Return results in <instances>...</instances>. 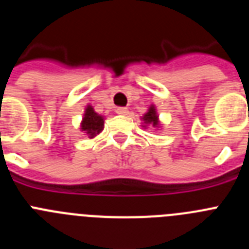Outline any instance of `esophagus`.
Listing matches in <instances>:
<instances>
[{"instance_id": "34e87169", "label": "esophagus", "mask_w": 249, "mask_h": 249, "mask_svg": "<svg viewBox=\"0 0 249 249\" xmlns=\"http://www.w3.org/2000/svg\"><path fill=\"white\" fill-rule=\"evenodd\" d=\"M116 112H117L118 114H127L128 113V108H127V107H117V108H116Z\"/></svg>"}]
</instances>
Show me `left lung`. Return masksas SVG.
Instances as JSON below:
<instances>
[{"instance_id": "8db88e82", "label": "left lung", "mask_w": 249, "mask_h": 249, "mask_svg": "<svg viewBox=\"0 0 249 249\" xmlns=\"http://www.w3.org/2000/svg\"><path fill=\"white\" fill-rule=\"evenodd\" d=\"M143 121H144V123H151V124H153V127H157L158 116H157V113H156V109L153 106H152V107H149L148 112H147V113L143 116Z\"/></svg>"}]
</instances>
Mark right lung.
<instances>
[{"label": "right lung", "instance_id": "add662e5", "mask_svg": "<svg viewBox=\"0 0 249 249\" xmlns=\"http://www.w3.org/2000/svg\"><path fill=\"white\" fill-rule=\"evenodd\" d=\"M82 131H85L87 135L94 137L103 129V118L102 116L97 114L93 111L91 106H89L85 111V117H83L82 124H81Z\"/></svg>", "mask_w": 249, "mask_h": 249}]
</instances>
